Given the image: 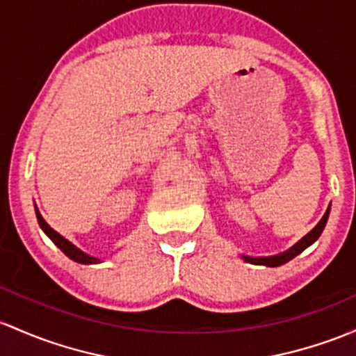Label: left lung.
Masks as SVG:
<instances>
[{"label":"left lung","instance_id":"8db88e82","mask_svg":"<svg viewBox=\"0 0 356 356\" xmlns=\"http://www.w3.org/2000/svg\"><path fill=\"white\" fill-rule=\"evenodd\" d=\"M327 216H330V208H327L326 213H324V216L321 218V221H319L318 225H316L314 228H312L311 232L302 238V240H299L298 243L294 245V247L289 248L287 252L279 253V255H272V257H243V260L248 261V264L267 265V267H279V265L287 264L289 260H292V259H294V257H298L300 252H304V250L309 247V245H312L316 240H318L319 235H321V233H323L324 226H326Z\"/></svg>","mask_w":356,"mask_h":356}]
</instances>
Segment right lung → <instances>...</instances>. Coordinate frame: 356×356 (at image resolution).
I'll use <instances>...</instances> for the list:
<instances>
[{
	"label": "right lung",
	"mask_w": 356,
	"mask_h": 356,
	"mask_svg": "<svg viewBox=\"0 0 356 356\" xmlns=\"http://www.w3.org/2000/svg\"><path fill=\"white\" fill-rule=\"evenodd\" d=\"M35 213H37V220H38V225H40V228L44 229V233H45V235L49 236L50 240H52L54 243H56L57 247L60 248L62 252H64L65 255H67L70 260L77 261V264H97V261H101L99 259H96V257H91V255H88V253H84L83 250H79V248L76 247V245H72V243H70V241H69V240H65L64 236H62V235H58V233L56 232V229H52V228H50V226L47 225V221L44 220V218H42V214L38 213L37 206H35Z\"/></svg>",
	"instance_id": "obj_1"
}]
</instances>
